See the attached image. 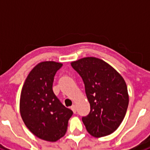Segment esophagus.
I'll return each instance as SVG.
<instances>
[{"instance_id": "obj_1", "label": "esophagus", "mask_w": 150, "mask_h": 150, "mask_svg": "<svg viewBox=\"0 0 150 150\" xmlns=\"http://www.w3.org/2000/svg\"><path fill=\"white\" fill-rule=\"evenodd\" d=\"M71 110L73 111V112H76V105H75V104H73L71 107Z\"/></svg>"}]
</instances>
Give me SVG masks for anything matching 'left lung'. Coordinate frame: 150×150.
I'll list each match as a JSON object with an SVG mask.
<instances>
[{"label":"left lung","mask_w":150,"mask_h":150,"mask_svg":"<svg viewBox=\"0 0 150 150\" xmlns=\"http://www.w3.org/2000/svg\"><path fill=\"white\" fill-rule=\"evenodd\" d=\"M80 75L91 106L83 122L91 136L101 137L116 131L125 116L129 105L127 85L121 75L108 62L85 57L71 62Z\"/></svg>","instance_id":"obj_1"}]
</instances>
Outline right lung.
Returning a JSON list of instances; mask_svg holds the SVG:
<instances>
[{
	"label": "right lung",
	"mask_w": 150,
	"mask_h": 150,
	"mask_svg": "<svg viewBox=\"0 0 150 150\" xmlns=\"http://www.w3.org/2000/svg\"><path fill=\"white\" fill-rule=\"evenodd\" d=\"M62 63H38L25 79L20 96V113L29 130L46 142H57L65 135L73 114L62 105L52 89L54 77Z\"/></svg>",
	"instance_id": "obj_1"
}]
</instances>
